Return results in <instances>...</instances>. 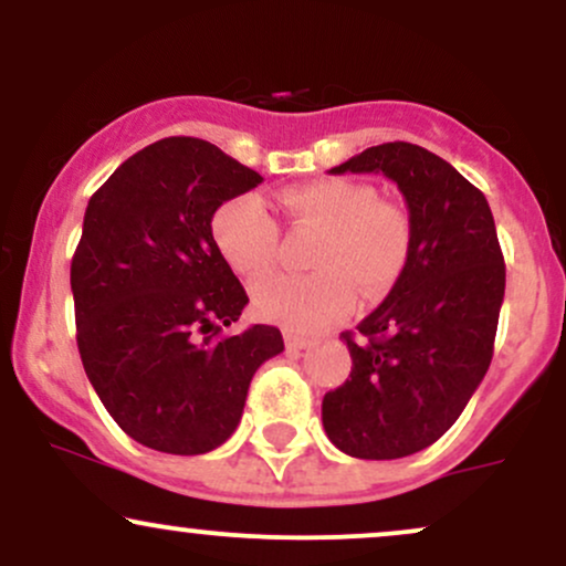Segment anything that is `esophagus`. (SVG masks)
<instances>
[{
  "label": "esophagus",
  "instance_id": "1",
  "mask_svg": "<svg viewBox=\"0 0 566 566\" xmlns=\"http://www.w3.org/2000/svg\"><path fill=\"white\" fill-rule=\"evenodd\" d=\"M284 346H287L290 350H301V348L314 346V340H311V337H303V335L292 333V329H284Z\"/></svg>",
  "mask_w": 566,
  "mask_h": 566
}]
</instances>
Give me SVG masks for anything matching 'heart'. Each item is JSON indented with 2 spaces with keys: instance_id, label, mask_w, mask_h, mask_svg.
I'll return each instance as SVG.
<instances>
[{
  "instance_id": "1",
  "label": "heart",
  "mask_w": 566,
  "mask_h": 566,
  "mask_svg": "<svg viewBox=\"0 0 566 566\" xmlns=\"http://www.w3.org/2000/svg\"><path fill=\"white\" fill-rule=\"evenodd\" d=\"M282 205L292 223L322 231L311 258L316 274H271L255 282L252 305L263 319L314 333L356 308V284L367 295H382L405 274L412 226L407 212L378 199L373 186L311 180L287 188ZM212 237L242 276L263 274L279 252V226L258 193L223 201L212 218Z\"/></svg>"
}]
</instances>
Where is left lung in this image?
Instances as JSON below:
<instances>
[{"instance_id": "left-lung-1", "label": "left lung", "mask_w": 566, "mask_h": 566, "mask_svg": "<svg viewBox=\"0 0 566 566\" xmlns=\"http://www.w3.org/2000/svg\"><path fill=\"white\" fill-rule=\"evenodd\" d=\"M329 172L391 178L412 247L386 301L343 333L354 367L324 394L322 423L350 458H407L450 431L490 369L505 292L495 220L476 186L415 143L373 146Z\"/></svg>"}]
</instances>
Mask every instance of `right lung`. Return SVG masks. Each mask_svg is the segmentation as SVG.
Returning a JSON list of instances; mask_svg holds the SVG:
<instances>
[{"instance_id":"1","label":"right lung","mask_w":566,"mask_h":566,"mask_svg":"<svg viewBox=\"0 0 566 566\" xmlns=\"http://www.w3.org/2000/svg\"><path fill=\"white\" fill-rule=\"evenodd\" d=\"M212 143L165 138L90 197L71 261L76 346L116 426L157 452L205 454L237 431L282 333L226 335L250 303L212 237L223 201L261 184Z\"/></svg>"}]
</instances>
